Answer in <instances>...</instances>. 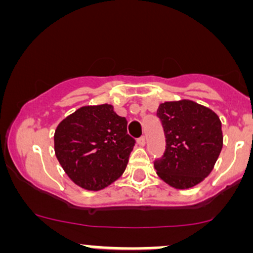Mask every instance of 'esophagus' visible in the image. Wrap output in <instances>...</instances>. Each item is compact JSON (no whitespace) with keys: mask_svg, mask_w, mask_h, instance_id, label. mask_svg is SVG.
<instances>
[{"mask_svg":"<svg viewBox=\"0 0 253 253\" xmlns=\"http://www.w3.org/2000/svg\"><path fill=\"white\" fill-rule=\"evenodd\" d=\"M136 143H138L139 146H144L145 143H146V139H145L144 135H141L140 138H138V140H136Z\"/></svg>","mask_w":253,"mask_h":253,"instance_id":"obj_1","label":"esophagus"}]
</instances>
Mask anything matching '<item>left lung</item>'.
Masks as SVG:
<instances>
[{"label":"left lung","mask_w":253,"mask_h":253,"mask_svg":"<svg viewBox=\"0 0 253 253\" xmlns=\"http://www.w3.org/2000/svg\"><path fill=\"white\" fill-rule=\"evenodd\" d=\"M157 117L167 138L164 155L153 163L157 175L176 189L199 184L210 175L221 152L219 117L190 100L162 103Z\"/></svg>","instance_id":"8db88e82"}]
</instances>
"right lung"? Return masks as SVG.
Instances as JSON below:
<instances>
[{
  "mask_svg": "<svg viewBox=\"0 0 253 253\" xmlns=\"http://www.w3.org/2000/svg\"><path fill=\"white\" fill-rule=\"evenodd\" d=\"M134 144L127 120L110 104L82 107L54 132L58 162L72 182L88 190L103 189L123 175Z\"/></svg>",
  "mask_w": 253,
  "mask_h": 253,
  "instance_id": "right-lung-1",
  "label": "right lung"
}]
</instances>
